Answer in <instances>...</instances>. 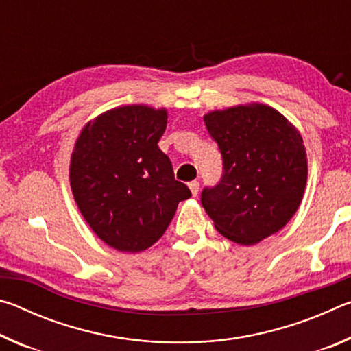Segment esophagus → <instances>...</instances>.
<instances>
[{"instance_id":"obj_1","label":"esophagus","mask_w":351,"mask_h":351,"mask_svg":"<svg viewBox=\"0 0 351 351\" xmlns=\"http://www.w3.org/2000/svg\"><path fill=\"white\" fill-rule=\"evenodd\" d=\"M189 189H190V192H192L193 197H197L198 192H199V182L198 181L189 182Z\"/></svg>"}]
</instances>
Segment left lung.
I'll return each mask as SVG.
<instances>
[{"mask_svg":"<svg viewBox=\"0 0 351 351\" xmlns=\"http://www.w3.org/2000/svg\"><path fill=\"white\" fill-rule=\"evenodd\" d=\"M204 123L223 158L221 180L201 192L215 229L245 246L278 232L299 209L306 186L300 133L261 104L212 111Z\"/></svg>","mask_w":351,"mask_h":351,"instance_id":"obj_1","label":"left lung"}]
</instances>
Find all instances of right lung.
Instances as JSON below:
<instances>
[{
	"label": "right lung",
	"mask_w": 351,
	"mask_h": 351,
	"mask_svg": "<svg viewBox=\"0 0 351 351\" xmlns=\"http://www.w3.org/2000/svg\"><path fill=\"white\" fill-rule=\"evenodd\" d=\"M167 110L127 105L88 122L71 154L77 207L100 240L121 252H141L164 235L180 201L192 197L175 180L158 142Z\"/></svg>",
	"instance_id": "obj_1"
}]
</instances>
